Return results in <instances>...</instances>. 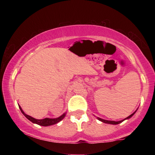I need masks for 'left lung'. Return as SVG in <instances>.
Instances as JSON below:
<instances>
[{
	"instance_id": "obj_1",
	"label": "left lung",
	"mask_w": 155,
	"mask_h": 155,
	"mask_svg": "<svg viewBox=\"0 0 155 155\" xmlns=\"http://www.w3.org/2000/svg\"><path fill=\"white\" fill-rule=\"evenodd\" d=\"M136 111H137V110H136ZM136 111H135L134 112V113H133L132 114H131V115H130V116H128V117H127V118H125V119H124V120H119V121H114V120H107L102 119V118H99V117H97V119L99 120H100V121H101V122H103V123H105V124H109L116 125V124H120V123L124 121V120H126V119H128V118H130V117H132V116H133L134 115V114H135V112H136Z\"/></svg>"
}]
</instances>
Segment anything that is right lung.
Wrapping results in <instances>:
<instances>
[{"label": "right lung", "instance_id": "obj_1", "mask_svg": "<svg viewBox=\"0 0 155 155\" xmlns=\"http://www.w3.org/2000/svg\"><path fill=\"white\" fill-rule=\"evenodd\" d=\"M19 108H20V111L23 114V115H24L25 117L27 118V119L29 120L32 123H34V124H38V125H39V126H52V125L58 124V122H60L61 120L64 118V117L65 116V114H66V113H64L63 115H61V116H59L58 118H44V119H36V118L31 117V116H30L27 115V114L22 111V108L20 107V105H19Z\"/></svg>", "mask_w": 155, "mask_h": 155}]
</instances>
